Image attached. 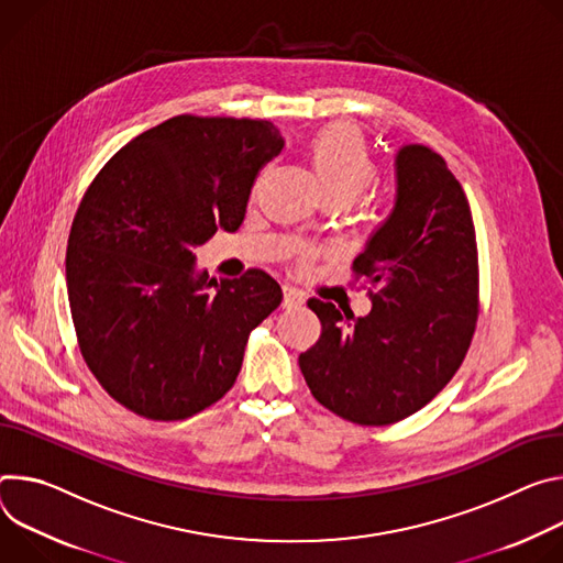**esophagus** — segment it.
Wrapping results in <instances>:
<instances>
[{"instance_id":"esophagus-1","label":"esophagus","mask_w":563,"mask_h":563,"mask_svg":"<svg viewBox=\"0 0 563 563\" xmlns=\"http://www.w3.org/2000/svg\"><path fill=\"white\" fill-rule=\"evenodd\" d=\"M306 301V295L292 286H284V306L286 308H295L301 306Z\"/></svg>"}]
</instances>
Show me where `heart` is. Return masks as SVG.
Wrapping results in <instances>:
<instances>
[{"instance_id":"heart-1","label":"heart","mask_w":563,"mask_h":563,"mask_svg":"<svg viewBox=\"0 0 563 563\" xmlns=\"http://www.w3.org/2000/svg\"><path fill=\"white\" fill-rule=\"evenodd\" d=\"M310 167L324 197H338L346 203H353L376 178V163L362 136L351 128H333L320 134L310 145Z\"/></svg>"}]
</instances>
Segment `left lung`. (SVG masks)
<instances>
[{
	"label": "left lung",
	"mask_w": 563,
	"mask_h": 563,
	"mask_svg": "<svg viewBox=\"0 0 563 563\" xmlns=\"http://www.w3.org/2000/svg\"><path fill=\"white\" fill-rule=\"evenodd\" d=\"M396 195L353 268L373 286L355 318L308 299L322 335L299 355L303 380L327 409L357 424H391L424 407L461 366L478 313V264L467 197L441 154L405 143Z\"/></svg>",
	"instance_id": "1"
}]
</instances>
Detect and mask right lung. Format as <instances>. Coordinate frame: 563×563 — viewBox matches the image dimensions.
<instances>
[{
    "label": "right lung",
    "mask_w": 563,
    "mask_h": 563,
    "mask_svg": "<svg viewBox=\"0 0 563 563\" xmlns=\"http://www.w3.org/2000/svg\"><path fill=\"white\" fill-rule=\"evenodd\" d=\"M284 143L268 120L176 115L89 185L67 247L71 318L91 373L134 413L183 420L223 398L247 333L282 303L279 284L257 268L208 282L197 247L239 230L262 165Z\"/></svg>",
    "instance_id": "add662e5"
}]
</instances>
